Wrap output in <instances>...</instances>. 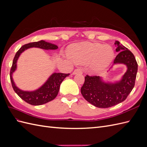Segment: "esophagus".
Wrapping results in <instances>:
<instances>
[{
  "label": "esophagus",
  "mask_w": 147,
  "mask_h": 147,
  "mask_svg": "<svg viewBox=\"0 0 147 147\" xmlns=\"http://www.w3.org/2000/svg\"><path fill=\"white\" fill-rule=\"evenodd\" d=\"M82 72H82V70L81 68H77V69L74 70L73 74L74 75H75V74H82Z\"/></svg>",
  "instance_id": "esophagus-1"
}]
</instances>
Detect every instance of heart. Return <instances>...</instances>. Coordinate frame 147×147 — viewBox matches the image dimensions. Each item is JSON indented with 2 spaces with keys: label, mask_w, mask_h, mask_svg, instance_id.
I'll return each mask as SVG.
<instances>
[{
  "label": "heart",
  "mask_w": 147,
  "mask_h": 147,
  "mask_svg": "<svg viewBox=\"0 0 147 147\" xmlns=\"http://www.w3.org/2000/svg\"><path fill=\"white\" fill-rule=\"evenodd\" d=\"M70 58L77 64L89 63L95 71L105 70L112 63L114 51L112 47L99 43L81 42L73 44L68 49Z\"/></svg>",
  "instance_id": "1"
}]
</instances>
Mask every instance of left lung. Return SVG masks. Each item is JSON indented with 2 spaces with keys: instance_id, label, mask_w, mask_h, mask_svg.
I'll list each match as a JSON object with an SVG mask.
<instances>
[{
  "instance_id": "obj_1",
  "label": "left lung",
  "mask_w": 147,
  "mask_h": 147,
  "mask_svg": "<svg viewBox=\"0 0 147 147\" xmlns=\"http://www.w3.org/2000/svg\"><path fill=\"white\" fill-rule=\"evenodd\" d=\"M119 52L114 64H123L127 70L120 80L105 82L99 76L86 75L81 88V93L88 102L98 108H109L125 100L135 85L138 65L134 55L118 41L115 42ZM112 68V67H111Z\"/></svg>"
}]
</instances>
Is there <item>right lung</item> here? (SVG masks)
<instances>
[{"mask_svg":"<svg viewBox=\"0 0 147 147\" xmlns=\"http://www.w3.org/2000/svg\"><path fill=\"white\" fill-rule=\"evenodd\" d=\"M38 48L44 50H56L58 48L57 45L45 42L40 40L38 42L29 43L22 46L20 50L17 51L13 61V64L10 70V76L12 87L15 92L21 98L27 103L32 105H40L47 102L51 101L56 98L59 92L61 83L63 82L64 78L69 76L70 74L63 73H53L50 77L48 78L46 82L42 86L36 90L32 91H23L18 88L13 81L12 75L13 72L17 68V61L23 51L30 48Z\"/></svg>","mask_w":147,"mask_h":147,"instance_id":"1","label":"right lung"}]
</instances>
